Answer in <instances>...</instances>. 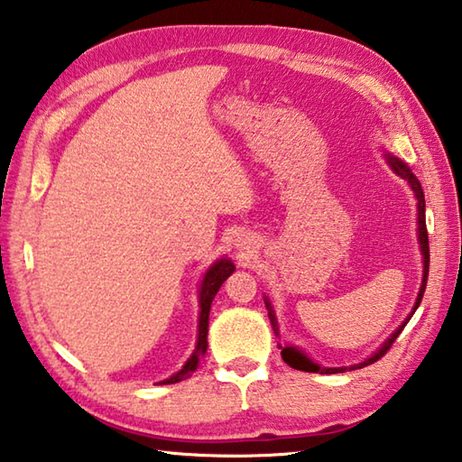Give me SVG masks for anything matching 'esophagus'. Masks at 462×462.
Returning <instances> with one entry per match:
<instances>
[{
    "label": "esophagus",
    "instance_id": "34e87169",
    "mask_svg": "<svg viewBox=\"0 0 462 462\" xmlns=\"http://www.w3.org/2000/svg\"><path fill=\"white\" fill-rule=\"evenodd\" d=\"M244 244H246V242H244ZM244 244H238V246H240V248H242V246H244Z\"/></svg>",
    "mask_w": 462,
    "mask_h": 462
}]
</instances>
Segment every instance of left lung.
<instances>
[{"label": "left lung", "mask_w": 462, "mask_h": 462, "mask_svg": "<svg viewBox=\"0 0 462 462\" xmlns=\"http://www.w3.org/2000/svg\"><path fill=\"white\" fill-rule=\"evenodd\" d=\"M386 156V160H388V166H391L396 174H399L401 178H404L406 182H409V186L412 188V192H414V196H417V208H419V242H420V252H422V264H424V276H422V286H420V291H419V298H417V302H414V309H412V312H411V316L414 314V310L419 309V304H420V300H422V294H424V288H427V278H429V262H430V252H429V232H427V220H424V194H422V188H420V182L417 180V176L412 174L411 171V168L404 164V162H401L399 158H394V156H391V153H384ZM266 302V309H268V316H270V322H273V328H274V332L278 334V324H276V319H274V310H273V306H270V302L268 300H264ZM411 316L409 319H406L399 328H396V332H393V337L388 338L384 345L378 348L373 356L370 358H366L365 363H360V365H355V366H350V370H356V368H365V366H368V365H373V363H376L378 358H383L384 355H386V350L393 346V342L399 338V334L402 332V328L406 327V322L411 320ZM282 348V360L284 363L288 365V366H292V368H296V370H304V373H320V374H334V373H345L346 368H324V366H319L316 363H312V360L304 355V352H300L298 348H294V346H280Z\"/></svg>", "instance_id": "left-lung-1"}]
</instances>
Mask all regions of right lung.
<instances>
[{"instance_id": "right-lung-1", "label": "right lung", "mask_w": 462, "mask_h": 462, "mask_svg": "<svg viewBox=\"0 0 462 462\" xmlns=\"http://www.w3.org/2000/svg\"><path fill=\"white\" fill-rule=\"evenodd\" d=\"M234 264L232 260H216L214 264L208 268V273L202 280V286H200V319H198V342H196V350L192 352V356L188 358V363L182 366V370H178L174 376L166 378V381H162L160 384H174L184 381V378L192 376L194 370L200 365V358L206 355V348H208V316H210V306L216 292L220 291V286L224 284V280L228 278L234 273Z\"/></svg>"}]
</instances>
